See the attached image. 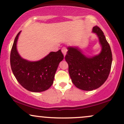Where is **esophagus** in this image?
Here are the masks:
<instances>
[{
    "mask_svg": "<svg viewBox=\"0 0 124 124\" xmlns=\"http://www.w3.org/2000/svg\"><path fill=\"white\" fill-rule=\"evenodd\" d=\"M62 54H63L64 56H65V55H66V54H67V50L66 47H62Z\"/></svg>",
    "mask_w": 124,
    "mask_h": 124,
    "instance_id": "34e87169",
    "label": "esophagus"
}]
</instances>
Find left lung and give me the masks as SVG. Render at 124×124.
I'll list each match as a JSON object with an SVG mask.
<instances>
[{
  "label": "left lung",
  "instance_id": "1",
  "mask_svg": "<svg viewBox=\"0 0 124 124\" xmlns=\"http://www.w3.org/2000/svg\"><path fill=\"white\" fill-rule=\"evenodd\" d=\"M92 32L96 35L101 47L98 54L86 56L78 46H69L65 57L72 83L83 91H93L101 86L108 78L113 61L111 48L102 31L95 26Z\"/></svg>",
  "mask_w": 124,
  "mask_h": 124
}]
</instances>
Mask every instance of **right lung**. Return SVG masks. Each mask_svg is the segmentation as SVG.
I'll use <instances>...</instances> for the list:
<instances>
[{"label":"right lung","instance_id":"right-lung-1","mask_svg":"<svg viewBox=\"0 0 124 124\" xmlns=\"http://www.w3.org/2000/svg\"><path fill=\"white\" fill-rule=\"evenodd\" d=\"M19 32L13 43L10 53L11 70L19 84L32 92L46 91L53 83L59 63L64 59L61 50L52 52L38 61H29L23 59L17 49Z\"/></svg>","mask_w":124,"mask_h":124}]
</instances>
